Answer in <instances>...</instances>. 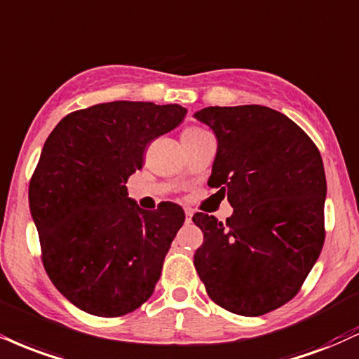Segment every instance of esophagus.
I'll list each match as a JSON object with an SVG mask.
<instances>
[{"mask_svg": "<svg viewBox=\"0 0 359 359\" xmlns=\"http://www.w3.org/2000/svg\"><path fill=\"white\" fill-rule=\"evenodd\" d=\"M191 222H192V210L185 209V224H191Z\"/></svg>", "mask_w": 359, "mask_h": 359, "instance_id": "1", "label": "esophagus"}]
</instances>
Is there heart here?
<instances>
[{
  "mask_svg": "<svg viewBox=\"0 0 359 359\" xmlns=\"http://www.w3.org/2000/svg\"><path fill=\"white\" fill-rule=\"evenodd\" d=\"M201 133H204V130H202V128H198V127H185L184 130H182V138H191V137H197V135H201Z\"/></svg>",
  "mask_w": 359,
  "mask_h": 359,
  "instance_id": "heart-1",
  "label": "heart"
}]
</instances>
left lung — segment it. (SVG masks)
I'll return each mask as SVG.
<instances>
[{"mask_svg": "<svg viewBox=\"0 0 359 359\" xmlns=\"http://www.w3.org/2000/svg\"><path fill=\"white\" fill-rule=\"evenodd\" d=\"M194 116L217 137L207 184L234 207L226 222L194 214L204 234L194 264L215 304L262 316L299 292L321 254V154L299 125L267 107H207Z\"/></svg>", "mask_w": 359, "mask_h": 359, "instance_id": "8db88e82", "label": "left lung"}]
</instances>
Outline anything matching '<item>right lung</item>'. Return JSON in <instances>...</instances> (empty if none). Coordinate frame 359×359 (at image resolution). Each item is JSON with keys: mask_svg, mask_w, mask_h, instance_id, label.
I'll return each mask as SVG.
<instances>
[{"mask_svg": "<svg viewBox=\"0 0 359 359\" xmlns=\"http://www.w3.org/2000/svg\"><path fill=\"white\" fill-rule=\"evenodd\" d=\"M185 114L152 102L98 103L68 114L46 138L29 210L46 274L85 313L118 318L152 296L185 214L174 202L138 209L125 184L147 145Z\"/></svg>", "mask_w": 359, "mask_h": 359, "instance_id": "1", "label": "right lung"}]
</instances>
